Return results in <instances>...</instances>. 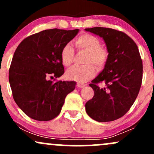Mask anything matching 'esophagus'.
Listing matches in <instances>:
<instances>
[{
	"mask_svg": "<svg viewBox=\"0 0 154 154\" xmlns=\"http://www.w3.org/2000/svg\"><path fill=\"white\" fill-rule=\"evenodd\" d=\"M85 86V84H82V83L78 82V83H77V87L79 88H84Z\"/></svg>",
	"mask_w": 154,
	"mask_h": 154,
	"instance_id": "34e87169",
	"label": "esophagus"
}]
</instances>
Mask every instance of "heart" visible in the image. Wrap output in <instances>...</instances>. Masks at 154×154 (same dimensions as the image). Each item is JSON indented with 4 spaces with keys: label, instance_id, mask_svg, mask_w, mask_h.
<instances>
[{
    "label": "heart",
    "instance_id": "1",
    "mask_svg": "<svg viewBox=\"0 0 154 154\" xmlns=\"http://www.w3.org/2000/svg\"><path fill=\"white\" fill-rule=\"evenodd\" d=\"M75 45L79 51L87 52L85 63L82 66H73L66 71L67 78L84 82L91 79L95 75V69H102L105 66L109 58V53L105 48L101 46L100 40L94 35L82 34L75 40ZM75 50L70 43L63 45L61 51V61L63 66H69L72 63Z\"/></svg>",
    "mask_w": 154,
    "mask_h": 154
}]
</instances>
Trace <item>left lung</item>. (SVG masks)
<instances>
[{
	"instance_id": "8db88e82",
	"label": "left lung",
	"mask_w": 154,
	"mask_h": 154,
	"mask_svg": "<svg viewBox=\"0 0 154 154\" xmlns=\"http://www.w3.org/2000/svg\"><path fill=\"white\" fill-rule=\"evenodd\" d=\"M103 38L109 58L103 70L92 81L93 98L85 103L88 116L100 122L114 121L130 110L138 95L143 62L138 48L123 32L106 27L85 29ZM105 83L100 88L98 84Z\"/></svg>"
}]
</instances>
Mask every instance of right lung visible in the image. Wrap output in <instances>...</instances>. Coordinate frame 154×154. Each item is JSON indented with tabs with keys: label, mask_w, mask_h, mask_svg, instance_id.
<instances>
[{
	"label": "right lung",
	"mask_w": 154,
	"mask_h": 154,
	"mask_svg": "<svg viewBox=\"0 0 154 154\" xmlns=\"http://www.w3.org/2000/svg\"><path fill=\"white\" fill-rule=\"evenodd\" d=\"M73 30L51 29L29 35L16 49L8 79L16 103L32 119L49 121L60 114L74 81H51L64 73L61 51L77 35Z\"/></svg>",
	"instance_id": "add662e5"
}]
</instances>
